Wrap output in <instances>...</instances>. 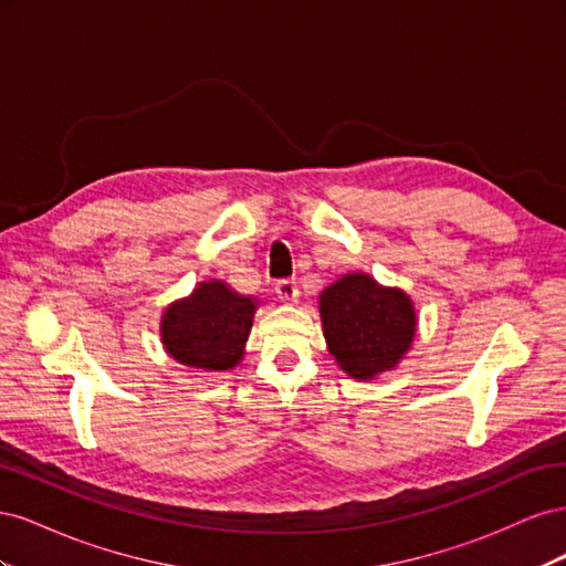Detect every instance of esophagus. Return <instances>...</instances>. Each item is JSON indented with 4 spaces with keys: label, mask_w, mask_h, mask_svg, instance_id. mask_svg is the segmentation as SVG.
Here are the masks:
<instances>
[{
    "label": "esophagus",
    "mask_w": 566,
    "mask_h": 566,
    "mask_svg": "<svg viewBox=\"0 0 566 566\" xmlns=\"http://www.w3.org/2000/svg\"><path fill=\"white\" fill-rule=\"evenodd\" d=\"M276 293L285 304H295L297 297H300V287L293 279H283V281L276 283Z\"/></svg>",
    "instance_id": "34e87169"
}]
</instances>
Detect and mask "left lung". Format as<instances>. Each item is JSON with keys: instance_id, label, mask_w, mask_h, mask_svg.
<instances>
[{"instance_id": "1", "label": "left lung", "mask_w": 566, "mask_h": 566, "mask_svg": "<svg viewBox=\"0 0 566 566\" xmlns=\"http://www.w3.org/2000/svg\"><path fill=\"white\" fill-rule=\"evenodd\" d=\"M323 337L335 364L358 382L378 380L413 347L416 304L401 287L380 285L364 271L342 273L318 295Z\"/></svg>"}]
</instances>
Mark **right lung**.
Listing matches in <instances>:
<instances>
[{"label":"right lung","mask_w":566,"mask_h":566,"mask_svg":"<svg viewBox=\"0 0 566 566\" xmlns=\"http://www.w3.org/2000/svg\"><path fill=\"white\" fill-rule=\"evenodd\" d=\"M260 300L241 295L221 279L198 283L191 295L165 306L160 342L177 364L202 370H233L245 356Z\"/></svg>","instance_id":"add662e5"}]
</instances>
